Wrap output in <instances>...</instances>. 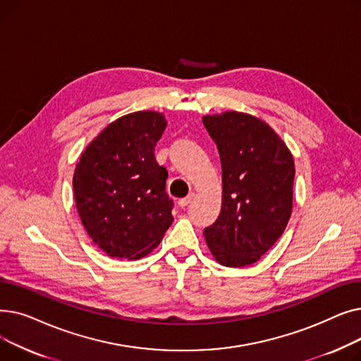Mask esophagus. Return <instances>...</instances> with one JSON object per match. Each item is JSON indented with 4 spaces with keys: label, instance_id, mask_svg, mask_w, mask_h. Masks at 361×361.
Returning <instances> with one entry per match:
<instances>
[{
    "label": "esophagus",
    "instance_id": "esophagus-1",
    "mask_svg": "<svg viewBox=\"0 0 361 361\" xmlns=\"http://www.w3.org/2000/svg\"><path fill=\"white\" fill-rule=\"evenodd\" d=\"M193 199H195V195H193V193H190V195H188L187 197L180 199V200H178V204H180L181 207H185L188 203H192V202H193Z\"/></svg>",
    "mask_w": 361,
    "mask_h": 361
}]
</instances>
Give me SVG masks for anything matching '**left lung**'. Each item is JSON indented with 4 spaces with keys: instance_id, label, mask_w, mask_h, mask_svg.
Returning <instances> with one entry per match:
<instances>
[{
    "instance_id": "8db88e82",
    "label": "left lung",
    "mask_w": 361,
    "mask_h": 361,
    "mask_svg": "<svg viewBox=\"0 0 361 361\" xmlns=\"http://www.w3.org/2000/svg\"><path fill=\"white\" fill-rule=\"evenodd\" d=\"M222 168V206L203 234L214 257L230 268L257 262L282 235L293 211L294 159L264 121L237 111L206 116Z\"/></svg>"
}]
</instances>
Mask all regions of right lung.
<instances>
[{
    "label": "right lung",
    "mask_w": 361,
    "mask_h": 361,
    "mask_svg": "<svg viewBox=\"0 0 361 361\" xmlns=\"http://www.w3.org/2000/svg\"><path fill=\"white\" fill-rule=\"evenodd\" d=\"M165 127L164 114H127L108 124L75 165V207L89 237L111 257L146 256L173 222L168 171L155 159Z\"/></svg>",
    "instance_id": "add662e5"
}]
</instances>
